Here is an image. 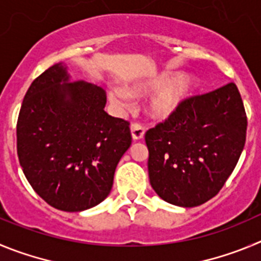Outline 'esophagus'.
I'll return each mask as SVG.
<instances>
[{"mask_svg": "<svg viewBox=\"0 0 261 261\" xmlns=\"http://www.w3.org/2000/svg\"><path fill=\"white\" fill-rule=\"evenodd\" d=\"M144 128L142 127L140 125H138V123H134V125H131V136H133L134 140H140L144 138Z\"/></svg>", "mask_w": 261, "mask_h": 261, "instance_id": "esophagus-1", "label": "esophagus"}]
</instances>
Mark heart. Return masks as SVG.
<instances>
[{
	"label": "heart",
	"instance_id": "1",
	"mask_svg": "<svg viewBox=\"0 0 261 261\" xmlns=\"http://www.w3.org/2000/svg\"><path fill=\"white\" fill-rule=\"evenodd\" d=\"M198 87L199 79L192 72L177 74L171 70H165L128 87L127 91L130 95L138 97L153 93L145 104V112L151 118L165 121L179 112ZM109 96L113 104L125 107L126 95L121 90H113Z\"/></svg>",
	"mask_w": 261,
	"mask_h": 261
}]
</instances>
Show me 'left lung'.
<instances>
[{"label":"left lung","mask_w":261,"mask_h":261,"mask_svg":"<svg viewBox=\"0 0 261 261\" xmlns=\"http://www.w3.org/2000/svg\"><path fill=\"white\" fill-rule=\"evenodd\" d=\"M247 117L234 83L194 96L145 133L148 174L163 200L196 206L218 194L246 142Z\"/></svg>","instance_id":"1"}]
</instances>
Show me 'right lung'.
<instances>
[{
  "instance_id": "1",
  "label": "right lung",
  "mask_w": 261,
  "mask_h": 261,
  "mask_svg": "<svg viewBox=\"0 0 261 261\" xmlns=\"http://www.w3.org/2000/svg\"><path fill=\"white\" fill-rule=\"evenodd\" d=\"M105 91L71 82L56 63L28 88L18 123L16 151L25 178L40 198L65 212L101 203L131 145L128 122L104 110Z\"/></svg>"
}]
</instances>
